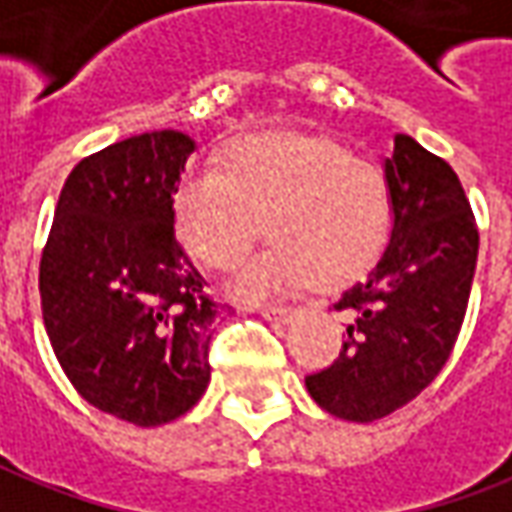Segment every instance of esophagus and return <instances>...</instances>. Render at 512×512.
Instances as JSON below:
<instances>
[{
    "instance_id": "obj_1",
    "label": "esophagus",
    "mask_w": 512,
    "mask_h": 512,
    "mask_svg": "<svg viewBox=\"0 0 512 512\" xmlns=\"http://www.w3.org/2000/svg\"><path fill=\"white\" fill-rule=\"evenodd\" d=\"M257 314L263 316V319H269V322H291V319L297 316V308H288V305H266V308H260Z\"/></svg>"
}]
</instances>
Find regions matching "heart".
<instances>
[{
    "mask_svg": "<svg viewBox=\"0 0 512 512\" xmlns=\"http://www.w3.org/2000/svg\"><path fill=\"white\" fill-rule=\"evenodd\" d=\"M182 246L201 266H241L229 291L263 302L300 285L339 288L375 266L389 241L392 193L384 170L333 139L246 137L229 145L221 168L193 165L173 193Z\"/></svg>",
    "mask_w": 512,
    "mask_h": 512,
    "instance_id": "obj_1",
    "label": "heart"
}]
</instances>
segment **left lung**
<instances>
[{"mask_svg":"<svg viewBox=\"0 0 512 512\" xmlns=\"http://www.w3.org/2000/svg\"><path fill=\"white\" fill-rule=\"evenodd\" d=\"M392 232L381 260L336 311L350 314L339 358L305 378L325 412L373 423L417 398L460 336L479 232L457 173L406 134L384 159Z\"/></svg>","mask_w":512,"mask_h":512,"instance_id":"left-lung-1","label":"left lung"}]
</instances>
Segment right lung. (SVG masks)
Returning <instances> with one entry per match:
<instances>
[{"instance_id":"add662e5","label":"right lung","mask_w":512,"mask_h":512,"mask_svg":"<svg viewBox=\"0 0 512 512\" xmlns=\"http://www.w3.org/2000/svg\"><path fill=\"white\" fill-rule=\"evenodd\" d=\"M196 142L151 131L66 176L41 255V316L66 378L100 412L162 426L210 384L218 305L173 232V193Z\"/></svg>"}]
</instances>
